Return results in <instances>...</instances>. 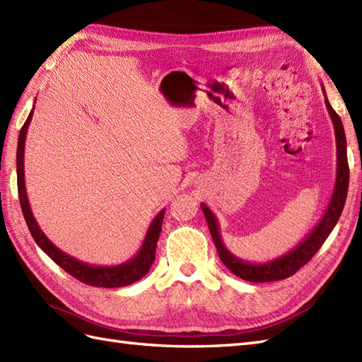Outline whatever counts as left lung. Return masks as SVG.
<instances>
[{
    "label": "left lung",
    "mask_w": 362,
    "mask_h": 362,
    "mask_svg": "<svg viewBox=\"0 0 362 362\" xmlns=\"http://www.w3.org/2000/svg\"><path fill=\"white\" fill-rule=\"evenodd\" d=\"M325 96V105L329 118L333 121L334 127V136H336V156H337V163H336V182H334V189L332 199H329V204L324 213V216L311 230V233L302 240V243L297 244L294 249L289 250L284 255L275 258L272 261H267V263H247L241 258L235 257L232 252H230L224 241L221 240V232H219V224L218 219L214 216L213 211L206 206L205 204H201V209L204 211V216L206 219V224H209L210 233L213 238V243L216 245L219 258L222 263L226 264L230 272L240 276L243 280L253 281V283H266V281H276V280H284L288 276L294 275L300 267H303L308 261L314 257L322 244L325 243L328 235L333 232L334 226L341 218V213L344 210L345 199H347V191H349V160H347V140H345V132L342 121L339 118L333 107L329 105L325 88L322 87Z\"/></svg>",
    "instance_id": "obj_1"
}]
</instances>
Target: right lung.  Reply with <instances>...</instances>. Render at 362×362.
Masks as SVG:
<instances>
[{
	"label": "right lung",
	"mask_w": 362,
	"mask_h": 362,
	"mask_svg": "<svg viewBox=\"0 0 362 362\" xmlns=\"http://www.w3.org/2000/svg\"><path fill=\"white\" fill-rule=\"evenodd\" d=\"M34 115V107L30 110L29 117L25 124H23L18 136V148H17V183H18V196H20V205L23 210V216L28 224V228L30 235H33L34 241L38 244L46 255H48L54 263L59 264L64 269L65 272L73 275L74 279L79 281L90 284V286L96 288H121L127 286V284H132L149 272V269L156 259V249H157V241L160 238L161 232V222L165 218V210H161L156 218L152 219L151 226L148 228V233L144 236V241L141 244L140 250L136 252L134 258L127 259L126 263H121L117 266H95L83 263L78 258L68 255L64 250L56 247L49 240L48 236L43 233L40 226L37 224V221L30 210V205L28 201L26 194V187H25V143H26V135L28 129L30 124V119H33Z\"/></svg>",
	"instance_id": "obj_1"
}]
</instances>
